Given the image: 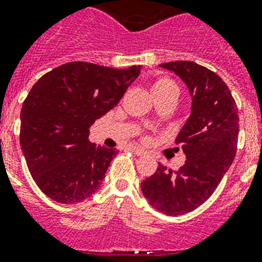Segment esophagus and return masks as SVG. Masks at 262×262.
Listing matches in <instances>:
<instances>
[{
  "instance_id": "esophagus-1",
  "label": "esophagus",
  "mask_w": 262,
  "mask_h": 262,
  "mask_svg": "<svg viewBox=\"0 0 262 262\" xmlns=\"http://www.w3.org/2000/svg\"><path fill=\"white\" fill-rule=\"evenodd\" d=\"M132 150L135 151V155L137 156H145V150H142V149L138 148V146H132Z\"/></svg>"
}]
</instances>
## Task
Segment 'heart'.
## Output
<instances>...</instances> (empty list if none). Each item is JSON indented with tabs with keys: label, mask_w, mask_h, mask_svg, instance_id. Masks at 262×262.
Wrapping results in <instances>:
<instances>
[{
	"label": "heart",
	"mask_w": 262,
	"mask_h": 262,
	"mask_svg": "<svg viewBox=\"0 0 262 262\" xmlns=\"http://www.w3.org/2000/svg\"><path fill=\"white\" fill-rule=\"evenodd\" d=\"M172 86H176L174 82H173L172 80L166 78V77H162V78H158V80H156L155 82H153L151 90H153V93H156V92L166 90V89H169V88H172Z\"/></svg>",
	"instance_id": "1"
}]
</instances>
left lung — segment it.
Segmentation results:
<instances>
[{"label": "left lung", "instance_id": "left-lung-1", "mask_svg": "<svg viewBox=\"0 0 262 262\" xmlns=\"http://www.w3.org/2000/svg\"><path fill=\"white\" fill-rule=\"evenodd\" d=\"M160 67L180 76L192 94V114L176 138L186 161L179 170L158 164L155 174L141 182V189L155 209L177 216L209 199L232 165L238 141V111L228 85L208 68L192 61Z\"/></svg>", "mask_w": 262, "mask_h": 262}]
</instances>
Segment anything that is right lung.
I'll return each mask as SVG.
<instances>
[{
    "mask_svg": "<svg viewBox=\"0 0 262 262\" xmlns=\"http://www.w3.org/2000/svg\"><path fill=\"white\" fill-rule=\"evenodd\" d=\"M141 65L114 69L74 61L43 74L21 109L19 144L41 192L61 204L90 197L116 149L88 140L89 127L120 102Z\"/></svg>",
    "mask_w": 262,
    "mask_h": 262,
    "instance_id": "1",
    "label": "right lung"
}]
</instances>
